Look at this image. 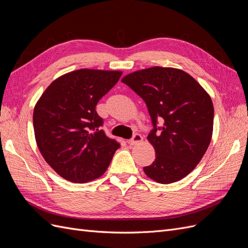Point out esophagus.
Masks as SVG:
<instances>
[{
  "label": "esophagus",
  "instance_id": "1",
  "mask_svg": "<svg viewBox=\"0 0 248 248\" xmlns=\"http://www.w3.org/2000/svg\"><path fill=\"white\" fill-rule=\"evenodd\" d=\"M142 140V137L140 136V133H136V134H133V137L131 138V140H129V144L130 145H137V144H139V142H140Z\"/></svg>",
  "mask_w": 248,
  "mask_h": 248
}]
</instances>
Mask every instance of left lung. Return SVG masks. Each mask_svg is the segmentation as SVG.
I'll use <instances>...</instances> for the list:
<instances>
[{
    "instance_id": "8db88e82",
    "label": "left lung",
    "mask_w": 248,
    "mask_h": 248,
    "mask_svg": "<svg viewBox=\"0 0 248 248\" xmlns=\"http://www.w3.org/2000/svg\"><path fill=\"white\" fill-rule=\"evenodd\" d=\"M122 82L146 102L151 117L148 140L156 157L144 168L145 174L161 184L186 177L211 141L214 108L210 96L188 73L175 68L142 69L124 77Z\"/></svg>"
}]
</instances>
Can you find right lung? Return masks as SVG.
<instances>
[{"label": "right lung", "mask_w": 248, "mask_h": 248, "mask_svg": "<svg viewBox=\"0 0 248 248\" xmlns=\"http://www.w3.org/2000/svg\"><path fill=\"white\" fill-rule=\"evenodd\" d=\"M121 76V71H72L52 81L37 102V146L62 178L86 183L108 170L120 142L101 129L103 119L96 106Z\"/></svg>", "instance_id": "1"}]
</instances>
